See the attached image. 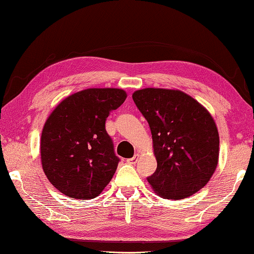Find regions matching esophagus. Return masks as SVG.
Returning a JSON list of instances; mask_svg holds the SVG:
<instances>
[{
    "label": "esophagus",
    "instance_id": "34e87169",
    "mask_svg": "<svg viewBox=\"0 0 254 254\" xmlns=\"http://www.w3.org/2000/svg\"><path fill=\"white\" fill-rule=\"evenodd\" d=\"M138 158H139V154H135L133 157H132V158L127 159V163H130V164H135L136 162H138Z\"/></svg>",
    "mask_w": 254,
    "mask_h": 254
}]
</instances>
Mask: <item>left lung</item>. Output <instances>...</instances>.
<instances>
[{"label":"left lung","instance_id":"obj_1","mask_svg":"<svg viewBox=\"0 0 254 254\" xmlns=\"http://www.w3.org/2000/svg\"><path fill=\"white\" fill-rule=\"evenodd\" d=\"M132 98L151 131L157 168L147 180L154 191L180 200L201 190L219 156L218 130L210 113L180 90L146 88Z\"/></svg>","mask_w":254,"mask_h":254}]
</instances>
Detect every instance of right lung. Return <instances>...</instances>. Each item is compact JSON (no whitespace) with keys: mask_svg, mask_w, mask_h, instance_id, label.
<instances>
[{"mask_svg":"<svg viewBox=\"0 0 254 254\" xmlns=\"http://www.w3.org/2000/svg\"><path fill=\"white\" fill-rule=\"evenodd\" d=\"M127 92L116 88H90L69 96L48 116L42 132L44 173L70 198L94 199L110 183L120 158L105 122Z\"/></svg>","mask_w":254,"mask_h":254,"instance_id":"1","label":"right lung"}]
</instances>
